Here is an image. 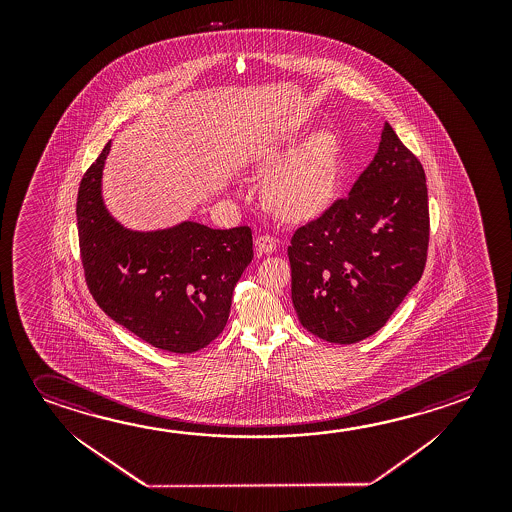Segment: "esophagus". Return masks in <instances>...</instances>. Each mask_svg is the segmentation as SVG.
I'll list each match as a JSON object with an SVG mask.
<instances>
[{
	"instance_id": "1",
	"label": "esophagus",
	"mask_w": 512,
	"mask_h": 512,
	"mask_svg": "<svg viewBox=\"0 0 512 512\" xmlns=\"http://www.w3.org/2000/svg\"><path fill=\"white\" fill-rule=\"evenodd\" d=\"M255 248H257V255L273 253L277 250V239H275L273 235H259V237L255 239Z\"/></svg>"
}]
</instances>
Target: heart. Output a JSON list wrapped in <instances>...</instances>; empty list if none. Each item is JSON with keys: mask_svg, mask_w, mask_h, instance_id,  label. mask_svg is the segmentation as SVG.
Here are the masks:
<instances>
[{"mask_svg": "<svg viewBox=\"0 0 512 512\" xmlns=\"http://www.w3.org/2000/svg\"><path fill=\"white\" fill-rule=\"evenodd\" d=\"M291 146L269 150L262 166L278 169L266 185V202L287 219H309L325 210L336 193L339 178V143L330 132L312 135L294 151Z\"/></svg>", "mask_w": 512, "mask_h": 512, "instance_id": "heart-1", "label": "heart"}]
</instances>
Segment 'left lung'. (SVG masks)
Returning a JSON list of instances; mask_svg holds the SVG:
<instances>
[{"instance_id":"left-lung-1","label":"left lung","mask_w":512,"mask_h":512,"mask_svg":"<svg viewBox=\"0 0 512 512\" xmlns=\"http://www.w3.org/2000/svg\"><path fill=\"white\" fill-rule=\"evenodd\" d=\"M428 235L425 171L384 123L352 191L296 228L287 248L303 328L336 344L373 336L423 275Z\"/></svg>"}]
</instances>
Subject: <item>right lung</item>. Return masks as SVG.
Here are the masks:
<instances>
[{"label": "right lung", "instance_id": "add662e5", "mask_svg": "<svg viewBox=\"0 0 512 512\" xmlns=\"http://www.w3.org/2000/svg\"><path fill=\"white\" fill-rule=\"evenodd\" d=\"M109 150L107 143L85 171L76 198L87 287L107 316L151 346L198 352L227 325L235 284L253 259L252 228L185 221L146 234L126 230L101 200Z\"/></svg>", "mask_w": 512, "mask_h": 512}]
</instances>
